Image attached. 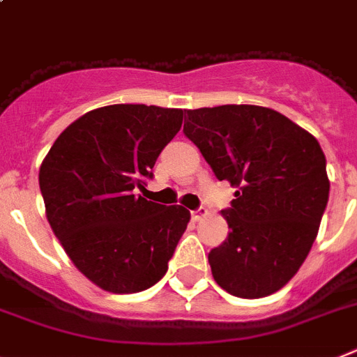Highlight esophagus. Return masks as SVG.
<instances>
[{"label":"esophagus","instance_id":"obj_1","mask_svg":"<svg viewBox=\"0 0 357 357\" xmlns=\"http://www.w3.org/2000/svg\"><path fill=\"white\" fill-rule=\"evenodd\" d=\"M206 215H208V209L206 208H199L191 211V218H193V220H200V218H204Z\"/></svg>","mask_w":357,"mask_h":357}]
</instances>
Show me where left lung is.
<instances>
[{"mask_svg":"<svg viewBox=\"0 0 357 357\" xmlns=\"http://www.w3.org/2000/svg\"><path fill=\"white\" fill-rule=\"evenodd\" d=\"M184 135L218 181L240 188L222 215L227 238L209 251L215 282L238 298L269 296L305 261L328 202L327 160L314 137L271 108L188 109Z\"/></svg>","mask_w":357,"mask_h":357,"instance_id":"1","label":"left lung"}]
</instances>
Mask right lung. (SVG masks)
<instances>
[{
	"mask_svg": "<svg viewBox=\"0 0 357 357\" xmlns=\"http://www.w3.org/2000/svg\"><path fill=\"white\" fill-rule=\"evenodd\" d=\"M182 109L112 105L70 124L39 169L52 229L88 280L115 294L162 278L190 222L182 206L135 195L178 133Z\"/></svg>",
	"mask_w": 357,
	"mask_h": 357,
	"instance_id": "1",
	"label": "right lung"
}]
</instances>
